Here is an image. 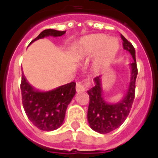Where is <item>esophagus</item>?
<instances>
[{
	"label": "esophagus",
	"mask_w": 158,
	"mask_h": 158,
	"mask_svg": "<svg viewBox=\"0 0 158 158\" xmlns=\"http://www.w3.org/2000/svg\"><path fill=\"white\" fill-rule=\"evenodd\" d=\"M89 81H84V82H80L76 84V91L78 93H81V92L85 91V89L89 86Z\"/></svg>",
	"instance_id": "1"
}]
</instances>
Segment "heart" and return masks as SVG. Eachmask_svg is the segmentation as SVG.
<instances>
[{"mask_svg": "<svg viewBox=\"0 0 158 158\" xmlns=\"http://www.w3.org/2000/svg\"><path fill=\"white\" fill-rule=\"evenodd\" d=\"M119 48V43L115 38H107L103 34H92L80 41L79 52L84 56H90L96 53L94 64L97 68H102L112 61Z\"/></svg>", "mask_w": 158, "mask_h": 158, "instance_id": "b5f03b06", "label": "heart"}]
</instances>
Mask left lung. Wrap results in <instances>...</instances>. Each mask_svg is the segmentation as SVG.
Listing matches in <instances>:
<instances>
[{"mask_svg": "<svg viewBox=\"0 0 158 158\" xmlns=\"http://www.w3.org/2000/svg\"><path fill=\"white\" fill-rule=\"evenodd\" d=\"M123 48L130 52L134 61L130 64L132 68L131 79L127 94L122 101L115 104L107 103L102 97L101 76L94 78L96 85L88 91L89 105L88 109V121L90 127L100 134H107L120 127L129 115L135 96V81L138 68L135 59V50L133 45L121 34Z\"/></svg>", "mask_w": 158, "mask_h": 158, "instance_id": "1", "label": "left lung"}]
</instances>
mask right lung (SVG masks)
<instances>
[{"mask_svg": "<svg viewBox=\"0 0 158 158\" xmlns=\"http://www.w3.org/2000/svg\"><path fill=\"white\" fill-rule=\"evenodd\" d=\"M64 33L65 31L46 29L31 43L48 36L60 37ZM75 85L72 82L52 91L42 93L33 89L23 74L20 84L22 102L28 120L43 131L58 129L64 121L67 106L75 95Z\"/></svg>", "mask_w": 158, "mask_h": 158, "instance_id": "add662e5", "label": "right lung"}]
</instances>
